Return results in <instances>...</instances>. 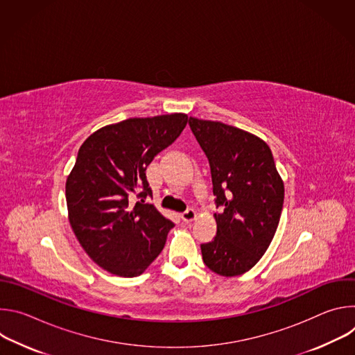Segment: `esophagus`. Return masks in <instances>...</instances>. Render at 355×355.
I'll return each instance as SVG.
<instances>
[{
    "mask_svg": "<svg viewBox=\"0 0 355 355\" xmlns=\"http://www.w3.org/2000/svg\"><path fill=\"white\" fill-rule=\"evenodd\" d=\"M181 218H182V220L184 222H193L195 219H196V212L193 211V209H187L185 212H182L181 214Z\"/></svg>",
    "mask_w": 355,
    "mask_h": 355,
    "instance_id": "obj_1",
    "label": "esophagus"
}]
</instances>
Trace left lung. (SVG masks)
<instances>
[{
  "label": "left lung",
  "mask_w": 355,
  "mask_h": 355,
  "mask_svg": "<svg viewBox=\"0 0 355 355\" xmlns=\"http://www.w3.org/2000/svg\"><path fill=\"white\" fill-rule=\"evenodd\" d=\"M189 128L209 160L218 225L212 241L200 244L205 266L222 277L254 267L277 232L284 181L271 148L259 136L216 121L189 116Z\"/></svg>",
  "instance_id": "left-lung-1"
}]
</instances>
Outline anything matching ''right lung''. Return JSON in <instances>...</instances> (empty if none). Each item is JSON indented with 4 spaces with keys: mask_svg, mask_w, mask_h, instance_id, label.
Returning <instances> with one entry per match:
<instances>
[{
    "mask_svg": "<svg viewBox=\"0 0 355 355\" xmlns=\"http://www.w3.org/2000/svg\"><path fill=\"white\" fill-rule=\"evenodd\" d=\"M185 114L130 118L89 135L66 181L71 229L89 259L111 274L137 277L160 254L174 223L155 205L146 168L184 130ZM137 193L133 206L128 196Z\"/></svg>",
    "mask_w": 355,
    "mask_h": 355,
    "instance_id": "1",
    "label": "right lung"
}]
</instances>
